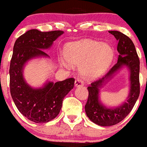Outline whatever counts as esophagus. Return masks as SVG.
I'll list each match as a JSON object with an SVG mask.
<instances>
[{"label": "esophagus", "instance_id": "obj_1", "mask_svg": "<svg viewBox=\"0 0 147 147\" xmlns=\"http://www.w3.org/2000/svg\"><path fill=\"white\" fill-rule=\"evenodd\" d=\"M75 86L76 87H80V86H83V85H84V83H83V80H81V79H80V78H78V79H76L75 80Z\"/></svg>", "mask_w": 147, "mask_h": 147}]
</instances>
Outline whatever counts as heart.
I'll list each match as a JSON object with an SVG mask.
<instances>
[{"mask_svg":"<svg viewBox=\"0 0 147 147\" xmlns=\"http://www.w3.org/2000/svg\"><path fill=\"white\" fill-rule=\"evenodd\" d=\"M65 57L70 64L82 65V72L87 78H96L109 67L114 50L108 43L84 39L67 45Z\"/></svg>","mask_w":147,"mask_h":147,"instance_id":"heart-1","label":"heart"}]
</instances>
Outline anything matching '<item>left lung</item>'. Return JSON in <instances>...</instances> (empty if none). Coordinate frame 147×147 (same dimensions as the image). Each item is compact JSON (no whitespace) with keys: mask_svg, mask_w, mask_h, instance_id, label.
Listing matches in <instances>:
<instances>
[{"mask_svg":"<svg viewBox=\"0 0 147 147\" xmlns=\"http://www.w3.org/2000/svg\"><path fill=\"white\" fill-rule=\"evenodd\" d=\"M109 32L118 40V59L105 77L94 81L88 87V98L85 106L86 113L88 118L93 123L101 126L114 125L125 118L132 110L140 94V61L134 42L127 35L119 31H109ZM123 65L128 67L131 72V86L128 100L117 108H107L99 101V88Z\"/></svg>","mask_w":147,"mask_h":147,"instance_id":"obj_1","label":"left lung"}]
</instances>
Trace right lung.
Wrapping results in <instances>:
<instances>
[{
  "label": "right lung",
  "mask_w": 147,
  "mask_h": 147,
  "mask_svg": "<svg viewBox=\"0 0 147 147\" xmlns=\"http://www.w3.org/2000/svg\"><path fill=\"white\" fill-rule=\"evenodd\" d=\"M63 33L61 30H30L19 37L13 46L9 68L11 95L18 110L34 123H48L57 117L64 98L73 88L75 79L49 82L42 88H32L24 81L23 67L31 59L49 57L43 49H49Z\"/></svg>",
  "instance_id": "1"
}]
</instances>
